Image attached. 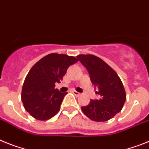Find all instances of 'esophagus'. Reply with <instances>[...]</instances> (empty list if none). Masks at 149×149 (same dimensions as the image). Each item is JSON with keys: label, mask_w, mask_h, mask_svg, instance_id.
Wrapping results in <instances>:
<instances>
[{"label": "esophagus", "mask_w": 149, "mask_h": 149, "mask_svg": "<svg viewBox=\"0 0 149 149\" xmlns=\"http://www.w3.org/2000/svg\"><path fill=\"white\" fill-rule=\"evenodd\" d=\"M72 92L73 94H74L76 96H79L81 95V93H79V92H77V91H75V90H73V91H72Z\"/></svg>", "instance_id": "esophagus-1"}]
</instances>
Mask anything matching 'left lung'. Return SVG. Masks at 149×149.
Masks as SVG:
<instances>
[{
  "instance_id": "1",
  "label": "left lung",
  "mask_w": 149,
  "mask_h": 149,
  "mask_svg": "<svg viewBox=\"0 0 149 149\" xmlns=\"http://www.w3.org/2000/svg\"><path fill=\"white\" fill-rule=\"evenodd\" d=\"M77 58L87 69L90 79L99 100H91L88 105L81 107L92 120L104 122L111 119L122 110L126 102L124 87L117 72L103 60L92 54H79Z\"/></svg>"
}]
</instances>
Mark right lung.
<instances>
[{"label": "right lung", "instance_id": "1", "mask_svg": "<svg viewBox=\"0 0 149 149\" xmlns=\"http://www.w3.org/2000/svg\"><path fill=\"white\" fill-rule=\"evenodd\" d=\"M78 59L67 54L52 53L38 61L31 68L22 86L21 99L25 109L39 120L51 119L58 113L67 94L54 88L61 82L70 65Z\"/></svg>", "mask_w": 149, "mask_h": 149}]
</instances>
